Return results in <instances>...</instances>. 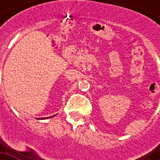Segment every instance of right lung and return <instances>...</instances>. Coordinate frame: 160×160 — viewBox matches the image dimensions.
<instances>
[{"label": "right lung", "mask_w": 160, "mask_h": 160, "mask_svg": "<svg viewBox=\"0 0 160 160\" xmlns=\"http://www.w3.org/2000/svg\"><path fill=\"white\" fill-rule=\"evenodd\" d=\"M54 116H55V115H54ZM54 116H52V117H54Z\"/></svg>", "instance_id": "right-lung-1"}]
</instances>
